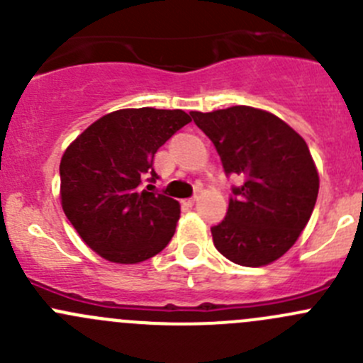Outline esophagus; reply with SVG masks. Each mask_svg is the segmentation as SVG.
Masks as SVG:
<instances>
[{"instance_id": "34e87169", "label": "esophagus", "mask_w": 363, "mask_h": 363, "mask_svg": "<svg viewBox=\"0 0 363 363\" xmlns=\"http://www.w3.org/2000/svg\"><path fill=\"white\" fill-rule=\"evenodd\" d=\"M195 202H196V196H193V199L184 200V205H188V207H193V205H195Z\"/></svg>"}]
</instances>
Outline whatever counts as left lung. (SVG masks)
<instances>
[{
    "instance_id": "left-lung-1",
    "label": "left lung",
    "mask_w": 363,
    "mask_h": 363,
    "mask_svg": "<svg viewBox=\"0 0 363 363\" xmlns=\"http://www.w3.org/2000/svg\"><path fill=\"white\" fill-rule=\"evenodd\" d=\"M214 144L226 175H237L225 219L212 226L216 250L242 267L276 262L306 228L320 189L306 140L274 113L237 105L191 112Z\"/></svg>"
}]
</instances>
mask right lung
Instances as JSON below:
<instances>
[{"label": "right lung", "instance_id": "1", "mask_svg": "<svg viewBox=\"0 0 363 363\" xmlns=\"http://www.w3.org/2000/svg\"><path fill=\"white\" fill-rule=\"evenodd\" d=\"M191 121L184 111L123 108L94 121L65 151L61 205L68 221L101 258L140 263L167 247L181 205L161 195L156 151Z\"/></svg>", "mask_w": 363, "mask_h": 363}]
</instances>
